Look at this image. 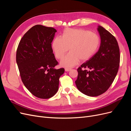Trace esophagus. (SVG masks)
Wrapping results in <instances>:
<instances>
[{"instance_id":"34e87169","label":"esophagus","mask_w":131,"mask_h":131,"mask_svg":"<svg viewBox=\"0 0 131 131\" xmlns=\"http://www.w3.org/2000/svg\"><path fill=\"white\" fill-rule=\"evenodd\" d=\"M70 70H71L70 68H65V71H66V72H69V71H70Z\"/></svg>"}]
</instances>
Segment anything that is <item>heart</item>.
Returning a JSON list of instances; mask_svg holds the SVG:
<instances>
[{
  "label": "heart",
  "mask_w": 131,
  "mask_h": 131,
  "mask_svg": "<svg viewBox=\"0 0 131 131\" xmlns=\"http://www.w3.org/2000/svg\"><path fill=\"white\" fill-rule=\"evenodd\" d=\"M101 40L98 35L84 29L67 28L63 30L61 38L56 37L52 42V48L55 56L61 59V64L64 67H72L79 59L86 61L97 52Z\"/></svg>",
  "instance_id": "b5f03b06"
}]
</instances>
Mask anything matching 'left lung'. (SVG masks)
Segmentation results:
<instances>
[{"label":"left lung","instance_id":"1","mask_svg":"<svg viewBox=\"0 0 131 131\" xmlns=\"http://www.w3.org/2000/svg\"><path fill=\"white\" fill-rule=\"evenodd\" d=\"M101 45L98 52L78 69L75 84L81 92L90 97L104 93L112 84L120 63V49L116 38L98 26Z\"/></svg>","mask_w":131,"mask_h":131}]
</instances>
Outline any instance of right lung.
I'll use <instances>...</instances> for the list:
<instances>
[{"mask_svg":"<svg viewBox=\"0 0 131 131\" xmlns=\"http://www.w3.org/2000/svg\"><path fill=\"white\" fill-rule=\"evenodd\" d=\"M57 30L37 25L23 35L16 52V63L23 84L34 96L41 99L53 96L64 69H56L58 62L51 46Z\"/></svg>","mask_w":131,"mask_h":131,"instance_id":"right-lung-1","label":"right lung"}]
</instances>
